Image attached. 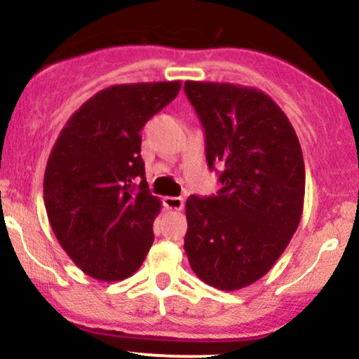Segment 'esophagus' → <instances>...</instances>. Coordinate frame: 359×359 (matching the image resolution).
<instances>
[{
    "label": "esophagus",
    "instance_id": "34e87169",
    "mask_svg": "<svg viewBox=\"0 0 359 359\" xmlns=\"http://www.w3.org/2000/svg\"><path fill=\"white\" fill-rule=\"evenodd\" d=\"M163 205L169 210H181L184 207V200L181 196H164Z\"/></svg>",
    "mask_w": 359,
    "mask_h": 359
}]
</instances>
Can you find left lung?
<instances>
[{"label": "left lung", "instance_id": "left-lung-1", "mask_svg": "<svg viewBox=\"0 0 359 359\" xmlns=\"http://www.w3.org/2000/svg\"><path fill=\"white\" fill-rule=\"evenodd\" d=\"M205 130L208 168H222L217 195L187 200L184 251L213 288L239 290L263 278L300 224L302 147L281 108L256 88L187 81Z\"/></svg>", "mask_w": 359, "mask_h": 359}]
</instances>
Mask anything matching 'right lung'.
Wrapping results in <instances>:
<instances>
[{
	"instance_id": "obj_1",
	"label": "right lung",
	"mask_w": 359,
	"mask_h": 359,
	"mask_svg": "<svg viewBox=\"0 0 359 359\" xmlns=\"http://www.w3.org/2000/svg\"><path fill=\"white\" fill-rule=\"evenodd\" d=\"M180 88H104L72 114L52 147L43 176L47 217L67 256L96 280L134 275L151 249L161 201L149 191L140 130Z\"/></svg>"
}]
</instances>
